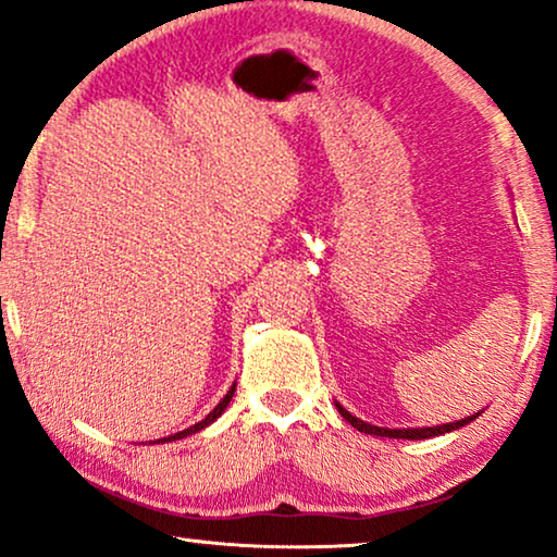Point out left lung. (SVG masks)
<instances>
[{
	"label": "left lung",
	"mask_w": 557,
	"mask_h": 557,
	"mask_svg": "<svg viewBox=\"0 0 557 557\" xmlns=\"http://www.w3.org/2000/svg\"><path fill=\"white\" fill-rule=\"evenodd\" d=\"M334 406H337V410L342 413V418H345V421H347L349 425H355V429L360 431V433H370V436H383V438H408V441H421V438L441 436V433L456 431V429H461V425H467V423H471V421H476V418L484 413V408H482V410H479V413L461 418V421H454V423H441V425H425V429H383V425H372V423H364V421H360V418H355L352 413H349L347 408H342L339 403H334Z\"/></svg>",
	"instance_id": "left-lung-1"
}]
</instances>
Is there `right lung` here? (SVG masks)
Segmentation results:
<instances>
[{
    "label": "right lung",
    "mask_w": 557,
    "mask_h": 557,
    "mask_svg": "<svg viewBox=\"0 0 557 557\" xmlns=\"http://www.w3.org/2000/svg\"><path fill=\"white\" fill-rule=\"evenodd\" d=\"M233 393H235V383H233V387H231V391H227V393H225V398H223V400H220V403H218V406H215V408H212V410H210V413H208V416H205L200 423L189 425V429H185V431H177V433H172V436H164V438L149 441V444H172V441L187 438V436H189V433H197V431L208 429V425H210V423H215V421H218V418H220V416H223V410L227 408V403H231V398H233Z\"/></svg>",
    "instance_id": "right-lung-1"
}]
</instances>
